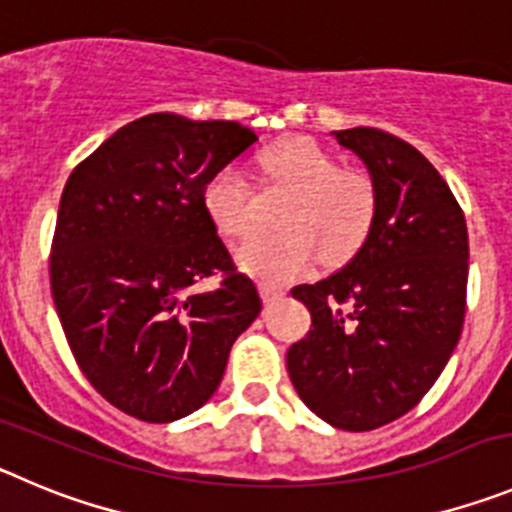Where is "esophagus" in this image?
I'll list each match as a JSON object with an SVG mask.
<instances>
[{
  "label": "esophagus",
  "mask_w": 512,
  "mask_h": 512,
  "mask_svg": "<svg viewBox=\"0 0 512 512\" xmlns=\"http://www.w3.org/2000/svg\"><path fill=\"white\" fill-rule=\"evenodd\" d=\"M259 292L264 302H276V299L284 297V289L274 287V284H259Z\"/></svg>",
  "instance_id": "1"
}]
</instances>
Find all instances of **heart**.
<instances>
[{
    "instance_id": "b5f03b06",
    "label": "heart",
    "mask_w": 512,
    "mask_h": 512,
    "mask_svg": "<svg viewBox=\"0 0 512 512\" xmlns=\"http://www.w3.org/2000/svg\"><path fill=\"white\" fill-rule=\"evenodd\" d=\"M261 170L292 192L279 213V233H256L236 259L248 274L292 281L314 269L345 264L365 246L378 215V190L365 172L342 170L335 154L312 139H287L261 154ZM203 210L223 238H243L253 225V190L236 164H223L203 185Z\"/></svg>"
}]
</instances>
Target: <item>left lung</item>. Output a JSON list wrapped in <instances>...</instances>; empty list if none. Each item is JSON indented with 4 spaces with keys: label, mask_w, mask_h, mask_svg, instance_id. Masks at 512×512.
Returning <instances> with one entry per match:
<instances>
[{
    "label": "left lung",
    "mask_w": 512,
    "mask_h": 512,
    "mask_svg": "<svg viewBox=\"0 0 512 512\" xmlns=\"http://www.w3.org/2000/svg\"><path fill=\"white\" fill-rule=\"evenodd\" d=\"M365 162L378 215L365 246L292 297L312 330L287 353L299 398L327 424L370 431L409 414L457 348L467 309V223L434 164L388 131H335Z\"/></svg>",
    "instance_id": "left-lung-1"
}]
</instances>
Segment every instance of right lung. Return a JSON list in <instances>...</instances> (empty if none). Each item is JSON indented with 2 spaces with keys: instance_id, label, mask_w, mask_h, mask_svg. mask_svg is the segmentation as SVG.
Instances as JSON below:
<instances>
[{
  "instance_id": "obj_1",
  "label": "right lung",
  "mask_w": 512,
  "mask_h": 512,
  "mask_svg": "<svg viewBox=\"0 0 512 512\" xmlns=\"http://www.w3.org/2000/svg\"><path fill=\"white\" fill-rule=\"evenodd\" d=\"M256 142L236 121L149 114L121 126L65 182L50 289L91 386L134 419L198 411L236 337L261 312L203 210V185ZM215 275L219 284L199 289Z\"/></svg>"
}]
</instances>
